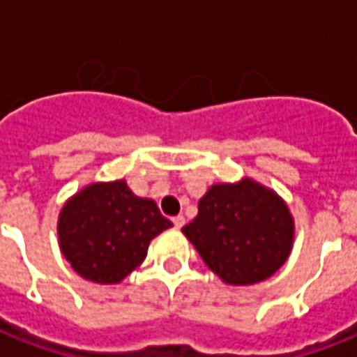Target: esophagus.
<instances>
[{"mask_svg": "<svg viewBox=\"0 0 357 357\" xmlns=\"http://www.w3.org/2000/svg\"><path fill=\"white\" fill-rule=\"evenodd\" d=\"M172 222H174V226H176V228L181 229L185 226V217H183V215H178V217L172 218Z\"/></svg>", "mask_w": 357, "mask_h": 357, "instance_id": "34e87169", "label": "esophagus"}]
</instances>
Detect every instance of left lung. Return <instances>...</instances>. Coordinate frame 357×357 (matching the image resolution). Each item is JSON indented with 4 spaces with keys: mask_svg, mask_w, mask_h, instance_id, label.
I'll use <instances>...</instances> for the list:
<instances>
[{
    "mask_svg": "<svg viewBox=\"0 0 357 357\" xmlns=\"http://www.w3.org/2000/svg\"><path fill=\"white\" fill-rule=\"evenodd\" d=\"M181 231L224 283L238 287L280 271L293 250L294 218L276 190L243 178L211 185Z\"/></svg>",
    "mask_w": 357,
    "mask_h": 357,
    "instance_id": "8db88e82",
    "label": "left lung"
}]
</instances>
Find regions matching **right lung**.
I'll return each mask as SVG.
<instances>
[{
    "instance_id": "right-lung-1",
    "label": "right lung",
    "mask_w": 357,
    "mask_h": 357,
    "mask_svg": "<svg viewBox=\"0 0 357 357\" xmlns=\"http://www.w3.org/2000/svg\"><path fill=\"white\" fill-rule=\"evenodd\" d=\"M172 228L151 198L133 195L126 179L77 190L59 213V248L81 278L120 283L146 259L151 238Z\"/></svg>"
}]
</instances>
